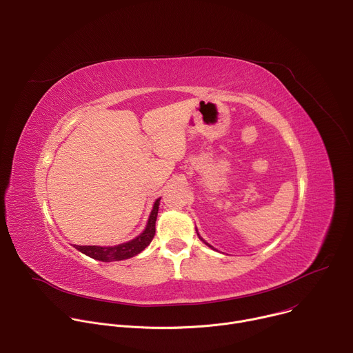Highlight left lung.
Masks as SVG:
<instances>
[{
	"label": "left lung",
	"instance_id": "8db88e82",
	"mask_svg": "<svg viewBox=\"0 0 353 353\" xmlns=\"http://www.w3.org/2000/svg\"><path fill=\"white\" fill-rule=\"evenodd\" d=\"M199 239H201V237H199ZM201 240H203V239H201ZM203 241H204V243H205V240H203ZM207 244H208V243H207Z\"/></svg>",
	"mask_w": 353,
	"mask_h": 353
}]
</instances>
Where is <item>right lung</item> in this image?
I'll list each match as a JSON object with an SVG mask.
<instances>
[{
  "label": "right lung",
  "instance_id": "obj_1",
  "mask_svg": "<svg viewBox=\"0 0 353 353\" xmlns=\"http://www.w3.org/2000/svg\"><path fill=\"white\" fill-rule=\"evenodd\" d=\"M159 201L158 198L154 204V210L150 212L146 229L135 239L131 241L119 244V245H112V247H100V245H74L77 250H79L81 253L89 256L90 259L99 260V261H120V260H127L131 259L137 254H139L141 251L148 247L152 241L155 236V223H157V216L159 211Z\"/></svg>",
  "mask_w": 353,
  "mask_h": 353
}]
</instances>
